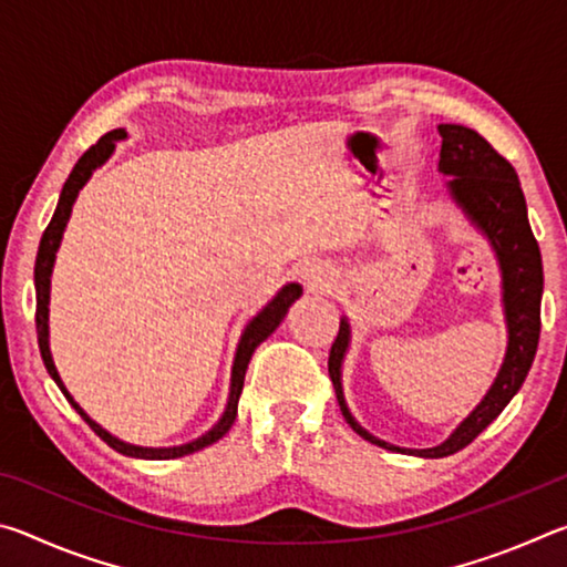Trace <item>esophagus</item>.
Wrapping results in <instances>:
<instances>
[{"label": "esophagus", "mask_w": 567, "mask_h": 567, "mask_svg": "<svg viewBox=\"0 0 567 567\" xmlns=\"http://www.w3.org/2000/svg\"><path fill=\"white\" fill-rule=\"evenodd\" d=\"M302 280L310 290H322V287L330 282V270L324 265H305Z\"/></svg>", "instance_id": "1"}]
</instances>
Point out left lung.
I'll use <instances>...</instances> for the list:
<instances>
[{"label": "left lung", "mask_w": 567, "mask_h": 567, "mask_svg": "<svg viewBox=\"0 0 567 567\" xmlns=\"http://www.w3.org/2000/svg\"><path fill=\"white\" fill-rule=\"evenodd\" d=\"M437 169L453 177L447 182L450 197L463 209L487 243L495 249L497 265L503 275V310L507 324V350L495 382L480 405L460 422L455 433L445 443L425 450H410L390 445L385 440L370 435L348 410L342 395V360L350 348V322L340 320V332L332 342L328 370L338 395L342 417L360 437L395 453H410L420 457H447L483 433L501 415L507 402L527 378L535 360L537 340H540V297H543V260L540 247L527 223V205L517 179L515 167L503 155H497L491 142L480 137L475 130L463 124H440Z\"/></svg>", "instance_id": "obj_1"}]
</instances>
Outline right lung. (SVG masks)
<instances>
[{
  "label": "right lung",
  "instance_id": "add662e5",
  "mask_svg": "<svg viewBox=\"0 0 567 567\" xmlns=\"http://www.w3.org/2000/svg\"><path fill=\"white\" fill-rule=\"evenodd\" d=\"M124 137H127V132H124V130H112V132L104 134V137H100L97 145H92L80 159H76L74 169L70 172V177H66V182H64L60 203H56V209H54V215L50 219V225H47L44 235L40 239V252H37V262H34V290H37V315H34V322H37V340H40V352H42L44 368H47V372H50V378L56 382V388L64 392V398L70 400V405L76 412H80L82 420L87 422V425L104 440V443H107L112 450H117V453L127 455V457L172 460V457H182V455L197 453V450H203L207 445L217 443V440L223 437L229 427H233V422L237 417V402H239V395H243L245 372H247L249 358H252V352L257 350V344L270 338V334L277 330V324L285 320V315H287V310H290V305L297 300V297L302 295V287L297 285V282H287L282 290L277 292L272 300L267 302L262 310L257 312L255 318L247 322L243 338H239V342H237V352H235V362H233V378H229L227 408L223 412V417L215 422V427L207 430L203 437L192 440V443H187V445H177V447H140V445L124 443V440L110 435L107 430H104L102 425H97V422H94L87 415V412H84L80 405H76L74 398L70 395V390L64 388L60 372H56V368H54V360H52V352H50V285H52V267H54L56 249H60L64 227H66V219H70V215H72V205H74L76 195H80V189L87 185V179L92 177V172L110 159V155L114 152V145H117V142L124 140Z\"/></svg>",
  "mask_w": 567,
  "mask_h": 567
}]
</instances>
